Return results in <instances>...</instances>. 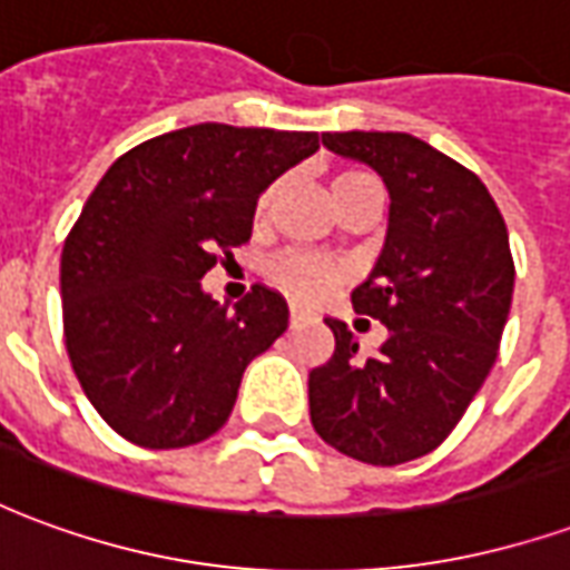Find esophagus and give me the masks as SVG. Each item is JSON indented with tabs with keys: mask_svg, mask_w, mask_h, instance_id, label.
Returning <instances> with one entry per match:
<instances>
[{
	"mask_svg": "<svg viewBox=\"0 0 570 570\" xmlns=\"http://www.w3.org/2000/svg\"><path fill=\"white\" fill-rule=\"evenodd\" d=\"M302 321H305V311H302V308H289V323L296 326V323H302Z\"/></svg>",
	"mask_w": 570,
	"mask_h": 570,
	"instance_id": "obj_1",
	"label": "esophagus"
}]
</instances>
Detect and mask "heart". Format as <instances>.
Here are the masks:
<instances>
[{
    "label": "heart",
    "mask_w": 570,
    "mask_h": 570,
    "mask_svg": "<svg viewBox=\"0 0 570 570\" xmlns=\"http://www.w3.org/2000/svg\"><path fill=\"white\" fill-rule=\"evenodd\" d=\"M372 183L366 174H357V170H345V174L333 176V204L335 210H342L347 200H354L360 191L372 188ZM274 200V188H268L259 200V213H265L272 207ZM272 284L284 293L289 302L296 305H321L326 298H333V293L338 289V284L345 281V272L342 265L335 262L323 259V256H311V253H286L281 259L274 262L272 272Z\"/></svg>",
    "instance_id": "b5f03b06"
}]
</instances>
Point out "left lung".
Here are the masks:
<instances>
[{"instance_id": "8db88e82", "label": "left lung", "mask_w": 570, "mask_h": 570, "mask_svg": "<svg viewBox=\"0 0 570 570\" xmlns=\"http://www.w3.org/2000/svg\"><path fill=\"white\" fill-rule=\"evenodd\" d=\"M323 146L370 164L391 195L382 256L351 293L387 338L363 360L354 333L326 317L335 351L308 375L311 424L363 464H406L452 433L498 360L510 237L482 179L412 134H323Z\"/></svg>"}]
</instances>
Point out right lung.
<instances>
[{
	"label": "right lung",
	"mask_w": 570,
	"mask_h": 570,
	"mask_svg": "<svg viewBox=\"0 0 570 570\" xmlns=\"http://www.w3.org/2000/svg\"><path fill=\"white\" fill-rule=\"evenodd\" d=\"M317 149L314 130L207 121L140 142L97 183L60 256L63 335L81 391L125 440L183 449L228 421L289 311L262 284L232 311L200 277L247 244L262 191Z\"/></svg>",
	"instance_id": "1"
}]
</instances>
